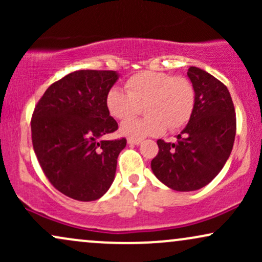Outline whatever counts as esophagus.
Masks as SVG:
<instances>
[{
  "label": "esophagus",
  "instance_id": "obj_1",
  "mask_svg": "<svg viewBox=\"0 0 262 262\" xmlns=\"http://www.w3.org/2000/svg\"><path fill=\"white\" fill-rule=\"evenodd\" d=\"M141 139H135V138H128V144H130V145H138V144H140Z\"/></svg>",
  "mask_w": 262,
  "mask_h": 262
}]
</instances>
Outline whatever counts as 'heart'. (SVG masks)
Listing matches in <instances>:
<instances>
[{
    "mask_svg": "<svg viewBox=\"0 0 262 262\" xmlns=\"http://www.w3.org/2000/svg\"><path fill=\"white\" fill-rule=\"evenodd\" d=\"M125 91L111 89L104 103L116 119L134 117L144 107L146 117L128 119L121 125V133L140 139L160 134L165 129L173 132L191 119L194 110V89L187 77L172 76L159 71H140L125 81Z\"/></svg>",
    "mask_w": 262,
    "mask_h": 262,
    "instance_id": "obj_1",
    "label": "heart"
}]
</instances>
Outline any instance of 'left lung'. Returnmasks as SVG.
<instances>
[{
	"label": "left lung",
	"mask_w": 262,
	"mask_h": 262,
	"mask_svg": "<svg viewBox=\"0 0 262 262\" xmlns=\"http://www.w3.org/2000/svg\"><path fill=\"white\" fill-rule=\"evenodd\" d=\"M187 75L196 95L194 110L176 143L158 140L154 175L176 191H196L218 175L229 158L236 132L235 108L227 86L200 68Z\"/></svg>",
	"instance_id": "8db88e82"
}]
</instances>
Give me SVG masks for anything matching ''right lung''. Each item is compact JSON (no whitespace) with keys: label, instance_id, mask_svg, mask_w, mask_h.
Masks as SVG:
<instances>
[{"label":"right lung","instance_id":"add662e5","mask_svg":"<svg viewBox=\"0 0 262 262\" xmlns=\"http://www.w3.org/2000/svg\"><path fill=\"white\" fill-rule=\"evenodd\" d=\"M118 80L111 70H77L54 82L32 114V143L44 175L58 191L89 202L112 185L127 139L101 140L118 129L104 98Z\"/></svg>","mask_w":262,"mask_h":262}]
</instances>
